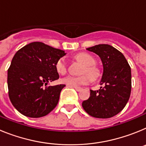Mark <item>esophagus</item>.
<instances>
[{"mask_svg":"<svg viewBox=\"0 0 146 146\" xmlns=\"http://www.w3.org/2000/svg\"><path fill=\"white\" fill-rule=\"evenodd\" d=\"M72 88H74L77 91H81V90H82V88H80V87H76V86H72Z\"/></svg>","mask_w":146,"mask_h":146,"instance_id":"obj_1","label":"esophagus"}]
</instances>
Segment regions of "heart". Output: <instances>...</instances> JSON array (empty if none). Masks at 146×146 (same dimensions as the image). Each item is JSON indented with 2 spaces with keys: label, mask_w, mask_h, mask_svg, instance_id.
I'll list each match as a JSON object with an SVG mask.
<instances>
[{
  "label": "heart",
  "mask_w": 146,
  "mask_h": 146,
  "mask_svg": "<svg viewBox=\"0 0 146 146\" xmlns=\"http://www.w3.org/2000/svg\"><path fill=\"white\" fill-rule=\"evenodd\" d=\"M77 59L81 61L85 66L82 70V74L80 76H67L61 80V82L69 86H80L89 84L92 79H96L99 75V70L96 66L94 65L95 64V60L91 55L86 52H80L76 55ZM55 69L60 74H65L67 72L68 66L65 58H60L55 63ZM87 73L91 76V78Z\"/></svg>",
  "instance_id": "b5f03b06"
}]
</instances>
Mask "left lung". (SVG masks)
I'll return each mask as SVG.
<instances>
[{
    "label": "left lung",
    "mask_w": 146,
    "mask_h": 146,
    "mask_svg": "<svg viewBox=\"0 0 146 146\" xmlns=\"http://www.w3.org/2000/svg\"><path fill=\"white\" fill-rule=\"evenodd\" d=\"M98 55L103 64L101 87L90 90V97L82 102V108L91 116L109 118L126 106L131 89V68L124 55L109 44H98L87 48Z\"/></svg>",
    "instance_id": "left-lung-1"
}]
</instances>
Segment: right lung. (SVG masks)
I'll list each match as a JSON object with an SVG mask.
<instances>
[{"label": "right lung", "mask_w": 146, "mask_h": 146, "mask_svg": "<svg viewBox=\"0 0 146 146\" xmlns=\"http://www.w3.org/2000/svg\"><path fill=\"white\" fill-rule=\"evenodd\" d=\"M64 50L42 42L25 45L15 53L8 69L9 96L13 106L30 118H40L52 111L65 85L50 86L59 74L55 63L65 55Z\"/></svg>", "instance_id": "1"}]
</instances>
